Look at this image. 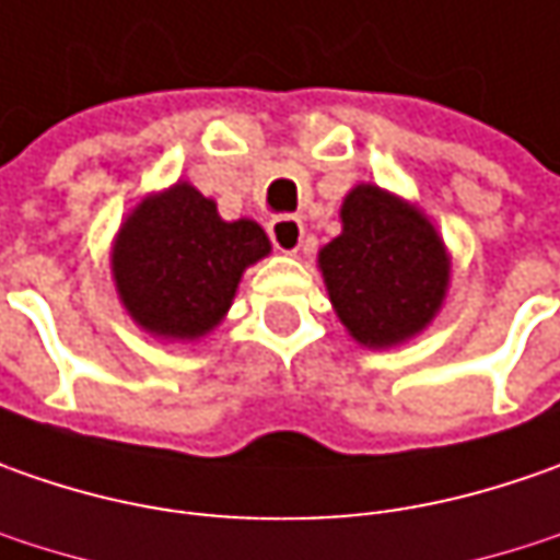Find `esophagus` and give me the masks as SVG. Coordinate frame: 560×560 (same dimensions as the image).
<instances>
[{"label":"esophagus","mask_w":560,"mask_h":560,"mask_svg":"<svg viewBox=\"0 0 560 560\" xmlns=\"http://www.w3.org/2000/svg\"><path fill=\"white\" fill-rule=\"evenodd\" d=\"M270 233V243L273 248H280V252H287V255H295L302 243H305V226L299 218H292V214H280V218H273L268 224Z\"/></svg>","instance_id":"obj_1"}]
</instances>
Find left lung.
I'll return each mask as SVG.
<instances>
[{"label":"left lung","instance_id":"8db88e82","mask_svg":"<svg viewBox=\"0 0 560 560\" xmlns=\"http://www.w3.org/2000/svg\"><path fill=\"white\" fill-rule=\"evenodd\" d=\"M339 320L364 346H396L440 312L448 258L433 224L371 184L342 202V233L320 248Z\"/></svg>","mask_w":560,"mask_h":560}]
</instances>
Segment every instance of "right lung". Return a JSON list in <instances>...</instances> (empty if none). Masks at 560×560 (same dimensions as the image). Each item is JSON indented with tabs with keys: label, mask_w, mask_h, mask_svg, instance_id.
<instances>
[{
	"label": "right lung",
	"mask_w": 560,
	"mask_h": 560,
	"mask_svg": "<svg viewBox=\"0 0 560 560\" xmlns=\"http://www.w3.org/2000/svg\"><path fill=\"white\" fill-rule=\"evenodd\" d=\"M270 252L255 221L226 224L199 189L177 184L120 226L112 270L120 302L149 334L196 339L218 327L248 265Z\"/></svg>",
	"instance_id": "obj_1"
}]
</instances>
